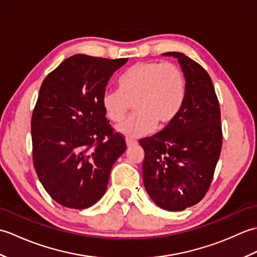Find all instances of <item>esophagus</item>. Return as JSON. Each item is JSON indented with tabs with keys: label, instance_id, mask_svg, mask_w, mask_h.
<instances>
[{
	"label": "esophagus",
	"instance_id": "esophagus-1",
	"mask_svg": "<svg viewBox=\"0 0 257 257\" xmlns=\"http://www.w3.org/2000/svg\"><path fill=\"white\" fill-rule=\"evenodd\" d=\"M138 144V141L136 140H133V139H125V145H127L128 148H130V147H134Z\"/></svg>",
	"mask_w": 257,
	"mask_h": 257
}]
</instances>
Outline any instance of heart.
<instances>
[{
    "label": "heart",
    "mask_w": 257,
    "mask_h": 257,
    "mask_svg": "<svg viewBox=\"0 0 257 257\" xmlns=\"http://www.w3.org/2000/svg\"><path fill=\"white\" fill-rule=\"evenodd\" d=\"M187 81L172 63L140 62L127 68L118 78V89H107L101 97L102 108L112 122L127 114L130 103L136 111L117 127L128 138L152 133L158 124L165 128L174 121L182 109Z\"/></svg>",
    "instance_id": "b5f03b06"
}]
</instances>
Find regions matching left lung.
<instances>
[{"label": "left lung", "mask_w": 257, "mask_h": 257, "mask_svg": "<svg viewBox=\"0 0 257 257\" xmlns=\"http://www.w3.org/2000/svg\"><path fill=\"white\" fill-rule=\"evenodd\" d=\"M162 55L178 59L187 92L174 121L139 140L145 150L143 178L147 193L158 206L182 211L199 203L212 182L222 147L220 103L201 65L183 53Z\"/></svg>", "instance_id": "8db88e82"}]
</instances>
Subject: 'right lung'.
I'll return each instance as SVG.
<instances>
[{
  "label": "right lung",
  "instance_id": "add662e5",
  "mask_svg": "<svg viewBox=\"0 0 257 257\" xmlns=\"http://www.w3.org/2000/svg\"><path fill=\"white\" fill-rule=\"evenodd\" d=\"M127 61L76 54L41 86L31 122L33 162L46 192L63 206L81 210L100 200L127 149L101 103L109 79Z\"/></svg>",
  "mask_w": 257,
  "mask_h": 257
}]
</instances>
